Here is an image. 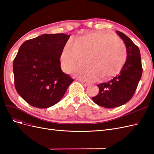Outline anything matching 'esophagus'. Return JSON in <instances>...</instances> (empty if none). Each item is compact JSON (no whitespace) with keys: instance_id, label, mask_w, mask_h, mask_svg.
<instances>
[{"instance_id":"1","label":"esophagus","mask_w":154,"mask_h":154,"mask_svg":"<svg viewBox=\"0 0 154 154\" xmlns=\"http://www.w3.org/2000/svg\"><path fill=\"white\" fill-rule=\"evenodd\" d=\"M82 85H83V86H85V87H87V86H88V83H85V82H82Z\"/></svg>"}]
</instances>
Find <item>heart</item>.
Returning <instances> with one entry per match:
<instances>
[{"label":"heart","mask_w":154,"mask_h":154,"mask_svg":"<svg viewBox=\"0 0 154 154\" xmlns=\"http://www.w3.org/2000/svg\"><path fill=\"white\" fill-rule=\"evenodd\" d=\"M74 69L81 80L93 82L99 76L108 79L117 75L127 60V49L122 40L114 35L94 31L76 40L69 38L65 44L60 57L64 71L69 72L75 65L85 59Z\"/></svg>","instance_id":"b5f03b06"}]
</instances>
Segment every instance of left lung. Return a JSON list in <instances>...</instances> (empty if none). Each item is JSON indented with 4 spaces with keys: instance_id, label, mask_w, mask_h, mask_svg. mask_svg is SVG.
<instances>
[{
    "instance_id": "8db88e82",
    "label": "left lung",
    "mask_w": 154,
    "mask_h": 154,
    "mask_svg": "<svg viewBox=\"0 0 154 154\" xmlns=\"http://www.w3.org/2000/svg\"><path fill=\"white\" fill-rule=\"evenodd\" d=\"M127 48V60L118 75L106 83L97 85L100 92L92 97L94 103L105 108L123 105L132 98L141 80L143 69L140 51L123 32L116 31Z\"/></svg>"
}]
</instances>
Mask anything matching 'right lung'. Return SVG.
<instances>
[{"mask_svg": "<svg viewBox=\"0 0 154 154\" xmlns=\"http://www.w3.org/2000/svg\"><path fill=\"white\" fill-rule=\"evenodd\" d=\"M69 38L63 33L44 34L21 45L13 65L15 86L30 105L39 109L54 105L74 81L62 71L60 61Z\"/></svg>", "mask_w": 154, "mask_h": 154, "instance_id": "1", "label": "right lung"}]
</instances>
